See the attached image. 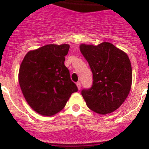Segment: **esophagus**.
Segmentation results:
<instances>
[{"mask_svg": "<svg viewBox=\"0 0 149 149\" xmlns=\"http://www.w3.org/2000/svg\"><path fill=\"white\" fill-rule=\"evenodd\" d=\"M76 85H77V86H78V89H80L81 87V84L80 81H78V82L76 83Z\"/></svg>", "mask_w": 149, "mask_h": 149, "instance_id": "1", "label": "esophagus"}]
</instances>
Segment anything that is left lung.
<instances>
[{
    "label": "left lung",
    "mask_w": 149,
    "mask_h": 149,
    "mask_svg": "<svg viewBox=\"0 0 149 149\" xmlns=\"http://www.w3.org/2000/svg\"><path fill=\"white\" fill-rule=\"evenodd\" d=\"M80 50L93 72V85L81 90L88 107L100 114L118 109L127 97L132 82L131 61L124 52L104 42L81 44Z\"/></svg>",
    "instance_id": "left-lung-1"
}]
</instances>
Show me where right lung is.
Masks as SVG:
<instances>
[{"label": "right lung", "instance_id": "add662e5", "mask_svg": "<svg viewBox=\"0 0 149 149\" xmlns=\"http://www.w3.org/2000/svg\"><path fill=\"white\" fill-rule=\"evenodd\" d=\"M69 45L49 44L29 52L23 59L18 80L24 97L38 113L53 116L64 109L78 91L64 65Z\"/></svg>", "mask_w": 149, "mask_h": 149}]
</instances>
